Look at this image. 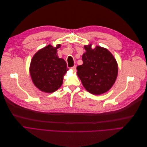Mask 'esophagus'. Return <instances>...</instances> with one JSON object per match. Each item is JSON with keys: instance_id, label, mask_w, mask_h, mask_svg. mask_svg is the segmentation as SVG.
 Segmentation results:
<instances>
[{"instance_id": "esophagus-1", "label": "esophagus", "mask_w": 147, "mask_h": 147, "mask_svg": "<svg viewBox=\"0 0 147 147\" xmlns=\"http://www.w3.org/2000/svg\"><path fill=\"white\" fill-rule=\"evenodd\" d=\"M72 69L74 72H76V66H74L73 67H72Z\"/></svg>"}]
</instances>
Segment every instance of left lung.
I'll use <instances>...</instances> for the list:
<instances>
[{"label": "left lung", "mask_w": 147, "mask_h": 147, "mask_svg": "<svg viewBox=\"0 0 147 147\" xmlns=\"http://www.w3.org/2000/svg\"><path fill=\"white\" fill-rule=\"evenodd\" d=\"M82 56L83 64L78 66L77 75L83 86L90 93L99 95L108 91L114 84L118 66L114 56L106 48L94 49L85 45Z\"/></svg>", "instance_id": "left-lung-1"}]
</instances>
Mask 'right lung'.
Masks as SVG:
<instances>
[{
    "label": "right lung",
    "instance_id": "right-lung-1",
    "mask_svg": "<svg viewBox=\"0 0 147 147\" xmlns=\"http://www.w3.org/2000/svg\"><path fill=\"white\" fill-rule=\"evenodd\" d=\"M48 45L39 50L33 57L30 73L35 86L46 93H53L61 87L63 75L68 70L66 62L57 57L60 48Z\"/></svg>",
    "mask_w": 147,
    "mask_h": 147
}]
</instances>
